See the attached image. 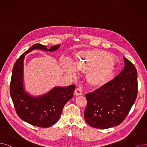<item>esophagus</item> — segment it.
I'll list each match as a JSON object with an SVG mask.
<instances>
[{
    "instance_id": "obj_1",
    "label": "esophagus",
    "mask_w": 147,
    "mask_h": 147,
    "mask_svg": "<svg viewBox=\"0 0 147 147\" xmlns=\"http://www.w3.org/2000/svg\"><path fill=\"white\" fill-rule=\"evenodd\" d=\"M74 94L76 96H80L82 94V90H81L80 88H76L74 91Z\"/></svg>"
}]
</instances>
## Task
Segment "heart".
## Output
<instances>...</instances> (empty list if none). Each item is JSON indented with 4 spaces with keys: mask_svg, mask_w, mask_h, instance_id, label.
<instances>
[{
    "mask_svg": "<svg viewBox=\"0 0 147 147\" xmlns=\"http://www.w3.org/2000/svg\"><path fill=\"white\" fill-rule=\"evenodd\" d=\"M74 66L78 70L86 73V79L91 87H104L113 80L116 73L113 59L109 53L100 50H80L76 53ZM66 71L75 77L76 69L67 65Z\"/></svg>",
    "mask_w": 147,
    "mask_h": 147,
    "instance_id": "1",
    "label": "heart"
}]
</instances>
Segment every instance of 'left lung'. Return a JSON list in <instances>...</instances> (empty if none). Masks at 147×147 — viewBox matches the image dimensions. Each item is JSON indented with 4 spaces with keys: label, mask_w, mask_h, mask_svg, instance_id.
<instances>
[{
    "label": "left lung",
    "mask_w": 147,
    "mask_h": 147,
    "mask_svg": "<svg viewBox=\"0 0 147 147\" xmlns=\"http://www.w3.org/2000/svg\"><path fill=\"white\" fill-rule=\"evenodd\" d=\"M124 69L104 87L85 95V121L92 127L107 129L120 125L126 118L138 95V72L124 57Z\"/></svg>",
    "instance_id": "1"
}]
</instances>
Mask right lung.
Here are the masks:
<instances>
[{"label":"right lung","instance_id":"right-lung-1","mask_svg":"<svg viewBox=\"0 0 147 147\" xmlns=\"http://www.w3.org/2000/svg\"><path fill=\"white\" fill-rule=\"evenodd\" d=\"M56 45L47 48L36 43L24 52L17 59L13 68L10 82V95L19 117L34 126L47 128L55 124L59 119L65 104L73 97L75 85L55 87L47 94L32 97L26 94L23 88V67L25 54L34 49L53 51L59 48Z\"/></svg>","mask_w":147,"mask_h":147}]
</instances>
